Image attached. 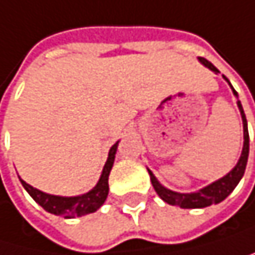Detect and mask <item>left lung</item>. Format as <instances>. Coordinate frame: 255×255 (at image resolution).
<instances>
[{"label": "left lung", "instance_id": "obj_1", "mask_svg": "<svg viewBox=\"0 0 255 255\" xmlns=\"http://www.w3.org/2000/svg\"><path fill=\"white\" fill-rule=\"evenodd\" d=\"M198 60H199V63H203L206 68H209L215 74H219V71L209 60H206L203 57H198ZM222 77L228 81V78L225 75H222ZM228 84L231 86L230 81H228ZM231 89H233V86H231ZM233 94L236 95V98H238V92H236L234 89H233ZM238 107H239V112L242 116V124H244V148H242V154H241L238 163H236V166L222 178L213 181L212 184L199 189L196 192H190V193H180V192H174V190L165 187L163 184H160V181L155 178V175L148 169L152 187L155 189L157 195L163 199V201L171 206H178L181 209H204L212 204H219L221 201H224V199L234 190V187L239 184V181L242 180V177L245 174L247 161H248L250 134H248V122H247V118H245V113H244V109H242V104L239 100H238Z\"/></svg>", "mask_w": 255, "mask_h": 255}]
</instances>
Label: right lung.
<instances>
[{"mask_svg": "<svg viewBox=\"0 0 255 255\" xmlns=\"http://www.w3.org/2000/svg\"><path fill=\"white\" fill-rule=\"evenodd\" d=\"M118 143H119V140L109 151L107 161L103 168V174H101L97 186L92 190H89L83 195H77V196L49 195V193H45V192L30 186L22 178H19V180H21L24 189L30 193V196L40 207H43L48 213L63 216L66 219L94 213L104 204L106 198L109 195V175H110V171H112L113 163H115V154L118 149Z\"/></svg>", "mask_w": 255, "mask_h": 255, "instance_id": "add662e5", "label": "right lung"}]
</instances>
